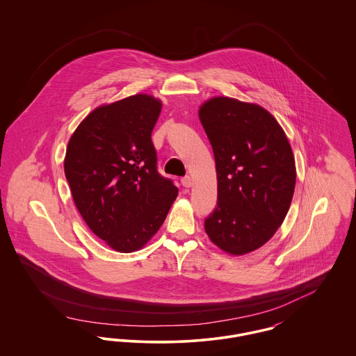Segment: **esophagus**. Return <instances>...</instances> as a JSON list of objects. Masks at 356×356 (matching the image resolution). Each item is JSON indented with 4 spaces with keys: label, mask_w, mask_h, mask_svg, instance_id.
Listing matches in <instances>:
<instances>
[{
    "label": "esophagus",
    "mask_w": 356,
    "mask_h": 356,
    "mask_svg": "<svg viewBox=\"0 0 356 356\" xmlns=\"http://www.w3.org/2000/svg\"><path fill=\"white\" fill-rule=\"evenodd\" d=\"M181 184H183V186H186V188H189V186H193V180H192L191 176H186V177L181 179Z\"/></svg>",
    "instance_id": "obj_1"
}]
</instances>
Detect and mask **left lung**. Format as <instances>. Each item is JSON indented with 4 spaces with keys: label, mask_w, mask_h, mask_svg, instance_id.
Segmentation results:
<instances>
[{
    "label": "left lung",
    "mask_w": 356,
    "mask_h": 356,
    "mask_svg": "<svg viewBox=\"0 0 356 356\" xmlns=\"http://www.w3.org/2000/svg\"><path fill=\"white\" fill-rule=\"evenodd\" d=\"M199 119L215 154L218 207L204 221L211 241L232 256L264 245L287 216L296 167L287 136L263 106L216 96Z\"/></svg>",
    "instance_id": "8db88e82"
}]
</instances>
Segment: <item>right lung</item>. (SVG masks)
Returning a JSON list of instances; mask_svg holds the SVG:
<instances>
[{"instance_id": "right-lung-1", "label": "right lung", "mask_w": 356, "mask_h": 356, "mask_svg": "<svg viewBox=\"0 0 356 356\" xmlns=\"http://www.w3.org/2000/svg\"><path fill=\"white\" fill-rule=\"evenodd\" d=\"M163 104L138 93L95 108L70 136L64 170L89 229L118 252L141 250L165 220L177 186L159 175L153 127Z\"/></svg>"}]
</instances>
